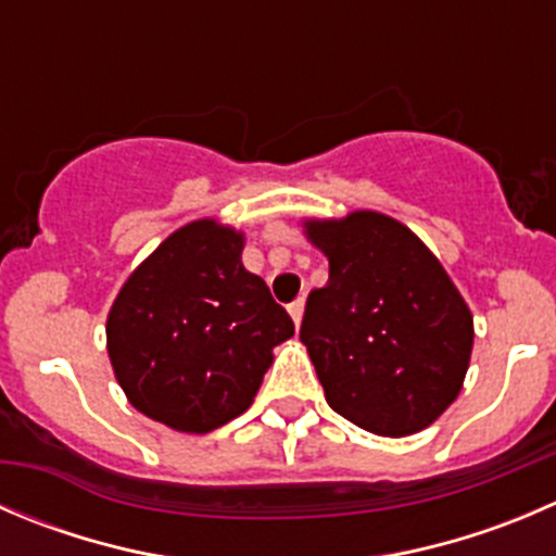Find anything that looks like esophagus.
<instances>
[{"label": "esophagus", "instance_id": "obj_1", "mask_svg": "<svg viewBox=\"0 0 556 556\" xmlns=\"http://www.w3.org/2000/svg\"><path fill=\"white\" fill-rule=\"evenodd\" d=\"M288 312H290V317H293L295 326H301V317H304V299H295L293 304L288 306Z\"/></svg>", "mask_w": 556, "mask_h": 556}]
</instances>
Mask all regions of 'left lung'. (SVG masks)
<instances>
[{
    "instance_id": "obj_1",
    "label": "left lung",
    "mask_w": 556,
    "mask_h": 556,
    "mask_svg": "<svg viewBox=\"0 0 556 556\" xmlns=\"http://www.w3.org/2000/svg\"><path fill=\"white\" fill-rule=\"evenodd\" d=\"M304 228L328 257V282L312 290L301 323L326 402L380 438L421 432L459 396L470 366L465 299L427 244L386 214Z\"/></svg>"
}]
</instances>
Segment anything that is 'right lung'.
I'll use <instances>...</instances> for the list:
<instances>
[{
	"mask_svg": "<svg viewBox=\"0 0 556 556\" xmlns=\"http://www.w3.org/2000/svg\"><path fill=\"white\" fill-rule=\"evenodd\" d=\"M244 236L217 219L170 233L108 312V355L129 404L176 432L206 434L244 413L293 337L288 312L241 263Z\"/></svg>",
	"mask_w": 556,
	"mask_h": 556,
	"instance_id": "add662e5",
	"label": "right lung"
}]
</instances>
